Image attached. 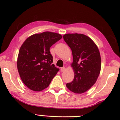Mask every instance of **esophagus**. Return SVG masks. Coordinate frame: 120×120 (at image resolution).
Returning a JSON list of instances; mask_svg holds the SVG:
<instances>
[{
    "mask_svg": "<svg viewBox=\"0 0 120 120\" xmlns=\"http://www.w3.org/2000/svg\"><path fill=\"white\" fill-rule=\"evenodd\" d=\"M65 67H62L60 68V70H61V72H64L65 71Z\"/></svg>",
    "mask_w": 120,
    "mask_h": 120,
    "instance_id": "esophagus-1",
    "label": "esophagus"
}]
</instances>
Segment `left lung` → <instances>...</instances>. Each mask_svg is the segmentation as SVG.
Instances as JSON below:
<instances>
[{
	"label": "left lung",
	"mask_w": 120,
	"mask_h": 120,
	"mask_svg": "<svg viewBox=\"0 0 120 120\" xmlns=\"http://www.w3.org/2000/svg\"><path fill=\"white\" fill-rule=\"evenodd\" d=\"M64 40L72 51L75 76L66 87L75 93L82 94L96 82L101 70V57L94 42L84 34H66Z\"/></svg>",
	"instance_id": "1"
}]
</instances>
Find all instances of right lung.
<instances>
[{
	"instance_id": "add662e5",
	"label": "right lung",
	"mask_w": 120,
	"mask_h": 120,
	"mask_svg": "<svg viewBox=\"0 0 120 120\" xmlns=\"http://www.w3.org/2000/svg\"><path fill=\"white\" fill-rule=\"evenodd\" d=\"M62 38L60 34L45 31L30 36L18 54V70L21 79L30 90L40 91L48 87L59 69L52 64L50 48Z\"/></svg>"
}]
</instances>
